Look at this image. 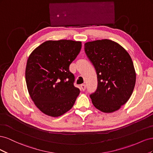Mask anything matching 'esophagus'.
I'll return each mask as SVG.
<instances>
[{
  "label": "esophagus",
  "instance_id": "obj_1",
  "mask_svg": "<svg viewBox=\"0 0 153 153\" xmlns=\"http://www.w3.org/2000/svg\"><path fill=\"white\" fill-rule=\"evenodd\" d=\"M80 87H81V89H82V91H85V88H86L85 84H82L80 85Z\"/></svg>",
  "mask_w": 153,
  "mask_h": 153
}]
</instances>
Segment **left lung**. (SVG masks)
Wrapping results in <instances>:
<instances>
[{
    "label": "left lung",
    "instance_id": "8db88e82",
    "mask_svg": "<svg viewBox=\"0 0 153 153\" xmlns=\"http://www.w3.org/2000/svg\"><path fill=\"white\" fill-rule=\"evenodd\" d=\"M84 49L98 78L97 89L90 95L92 103L103 112H115L127 102L135 87L136 73L130 55L106 39L87 42Z\"/></svg>",
    "mask_w": 153,
    "mask_h": 153
}]
</instances>
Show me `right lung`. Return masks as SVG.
Listing matches in <instances>:
<instances>
[{"instance_id":"add662e5","label":"right lung","mask_w":153,"mask_h":153,"mask_svg":"<svg viewBox=\"0 0 153 153\" xmlns=\"http://www.w3.org/2000/svg\"><path fill=\"white\" fill-rule=\"evenodd\" d=\"M82 48L81 41H47L32 52L25 68L27 89L35 105L45 114L59 117L70 110L80 89L69 65Z\"/></svg>"}]
</instances>
